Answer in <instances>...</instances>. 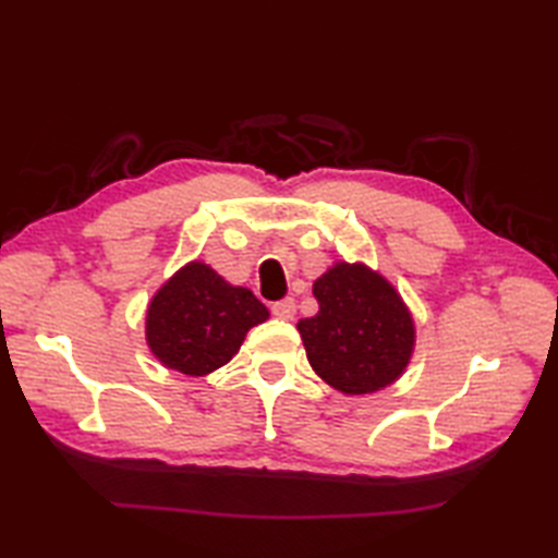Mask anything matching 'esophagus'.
I'll return each instance as SVG.
<instances>
[{"mask_svg": "<svg viewBox=\"0 0 558 558\" xmlns=\"http://www.w3.org/2000/svg\"><path fill=\"white\" fill-rule=\"evenodd\" d=\"M270 312H272V316L282 318V322H290V318L294 316V312H298V304H294L292 298H286V300H280V302H272L270 304Z\"/></svg>", "mask_w": 558, "mask_h": 558, "instance_id": "34e87169", "label": "esophagus"}]
</instances>
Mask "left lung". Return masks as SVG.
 <instances>
[{"label": "left lung", "instance_id": "1", "mask_svg": "<svg viewBox=\"0 0 558 558\" xmlns=\"http://www.w3.org/2000/svg\"><path fill=\"white\" fill-rule=\"evenodd\" d=\"M318 314L298 324L314 372L348 396L381 390L405 372L414 324L386 278L336 264L314 282Z\"/></svg>", "mask_w": 558, "mask_h": 558}]
</instances>
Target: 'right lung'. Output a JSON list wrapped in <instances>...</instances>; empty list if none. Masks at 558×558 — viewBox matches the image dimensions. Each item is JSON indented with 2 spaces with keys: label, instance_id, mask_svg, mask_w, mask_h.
I'll list each match as a JSON object with an SVG mask.
<instances>
[{
  "label": "right lung",
  "instance_id": "add662e5",
  "mask_svg": "<svg viewBox=\"0 0 558 558\" xmlns=\"http://www.w3.org/2000/svg\"><path fill=\"white\" fill-rule=\"evenodd\" d=\"M266 318L268 310L252 290L234 288L210 266L192 260L153 298L146 340L165 366L204 376L228 364L246 330Z\"/></svg>",
  "mask_w": 558,
  "mask_h": 558
}]
</instances>
